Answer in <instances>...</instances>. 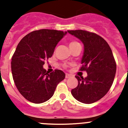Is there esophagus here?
Masks as SVG:
<instances>
[{"label": "esophagus", "mask_w": 128, "mask_h": 128, "mask_svg": "<svg viewBox=\"0 0 128 128\" xmlns=\"http://www.w3.org/2000/svg\"><path fill=\"white\" fill-rule=\"evenodd\" d=\"M70 77V75H69L68 74H66V75H65V78H68Z\"/></svg>", "instance_id": "34e87169"}]
</instances>
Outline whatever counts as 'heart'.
<instances>
[{"label":"heart","mask_w":128,"mask_h":128,"mask_svg":"<svg viewBox=\"0 0 128 128\" xmlns=\"http://www.w3.org/2000/svg\"><path fill=\"white\" fill-rule=\"evenodd\" d=\"M77 44H79V43H78L77 42H74V41L71 42L69 44V47L76 46V45H77Z\"/></svg>","instance_id":"1"}]
</instances>
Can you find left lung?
<instances>
[{
    "label": "left lung",
    "instance_id": "left-lung-1",
    "mask_svg": "<svg viewBox=\"0 0 128 128\" xmlns=\"http://www.w3.org/2000/svg\"><path fill=\"white\" fill-rule=\"evenodd\" d=\"M80 39L84 45L80 70H85L87 76H76L78 85L71 91L76 100L84 104H92L107 94L114 82L116 63L112 49L102 37L86 30H68Z\"/></svg>",
    "mask_w": 128,
    "mask_h": 128
}]
</instances>
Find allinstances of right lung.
<instances>
[{"label": "right lung", "instance_id": "1", "mask_svg": "<svg viewBox=\"0 0 128 128\" xmlns=\"http://www.w3.org/2000/svg\"><path fill=\"white\" fill-rule=\"evenodd\" d=\"M67 33L53 29H40L30 32L18 44L11 62L14 84L25 99L36 104L52 97L65 73L55 70L48 73L43 65L51 58L58 43Z\"/></svg>", "mask_w": 128, "mask_h": 128}]
</instances>
